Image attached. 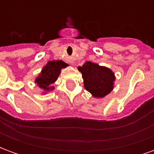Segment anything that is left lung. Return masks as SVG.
<instances>
[{"mask_svg":"<svg viewBox=\"0 0 154 154\" xmlns=\"http://www.w3.org/2000/svg\"><path fill=\"white\" fill-rule=\"evenodd\" d=\"M77 68L82 75L85 89L94 97L102 98L113 90L116 77L110 68L91 62H86Z\"/></svg>","mask_w":154,"mask_h":154,"instance_id":"obj_1","label":"left lung"}]
</instances>
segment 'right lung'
Wrapping results in <instances>:
<instances>
[{
    "instance_id": "1",
    "label": "right lung",
    "mask_w": 154,
    "mask_h": 154,
    "mask_svg": "<svg viewBox=\"0 0 154 154\" xmlns=\"http://www.w3.org/2000/svg\"><path fill=\"white\" fill-rule=\"evenodd\" d=\"M68 65L62 60L48 62L35 79V83H37L38 87H40L44 91L54 90V87H51V85L57 81V77L61 72V69L65 68Z\"/></svg>"
}]
</instances>
